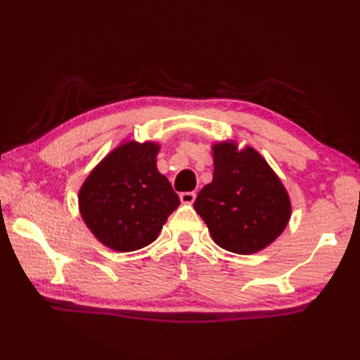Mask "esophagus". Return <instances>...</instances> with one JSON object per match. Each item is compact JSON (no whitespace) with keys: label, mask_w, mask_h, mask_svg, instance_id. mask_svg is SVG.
<instances>
[{"label":"esophagus","mask_w":360,"mask_h":360,"mask_svg":"<svg viewBox=\"0 0 360 360\" xmlns=\"http://www.w3.org/2000/svg\"><path fill=\"white\" fill-rule=\"evenodd\" d=\"M179 198H181L182 204H193L196 200V193L195 192H184L179 195Z\"/></svg>","instance_id":"obj_1"}]
</instances>
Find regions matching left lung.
Wrapping results in <instances>:
<instances>
[{
    "label": "left lung",
    "instance_id": "obj_1",
    "mask_svg": "<svg viewBox=\"0 0 360 360\" xmlns=\"http://www.w3.org/2000/svg\"><path fill=\"white\" fill-rule=\"evenodd\" d=\"M213 179L193 204L219 248L250 255L269 246L285 231L290 200L266 159L233 141L213 143Z\"/></svg>",
    "mask_w": 360,
    "mask_h": 360
}]
</instances>
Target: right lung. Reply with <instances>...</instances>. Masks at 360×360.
<instances>
[{
    "label": "right lung",
    "mask_w": 360,
    "mask_h": 360,
    "mask_svg": "<svg viewBox=\"0 0 360 360\" xmlns=\"http://www.w3.org/2000/svg\"><path fill=\"white\" fill-rule=\"evenodd\" d=\"M159 150L150 141L120 143L80 187V215L106 248L133 252L148 246L178 209V195L156 167Z\"/></svg>",
    "instance_id": "add662e5"
}]
</instances>
